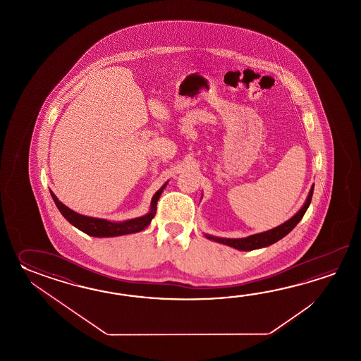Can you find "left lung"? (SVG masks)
Masks as SVG:
<instances>
[{"instance_id": "obj_1", "label": "left lung", "mask_w": 361, "mask_h": 361, "mask_svg": "<svg viewBox=\"0 0 361 361\" xmlns=\"http://www.w3.org/2000/svg\"><path fill=\"white\" fill-rule=\"evenodd\" d=\"M312 193H314V184H312L311 190L308 192V196H307L303 207H300V210L293 215L290 219H288L286 222L277 226V227L272 228V230L264 231V232H261V233H255V235H252V236L243 238H216V236H212V235H207V233H205V238L212 240V241H215V243L223 244V245H228L231 247L238 249V250H243V252H250V250H255V249H261V247L272 245V244L277 243L279 240L285 238L300 222V219L303 218V215H305L307 209H308L310 204H311Z\"/></svg>"}]
</instances>
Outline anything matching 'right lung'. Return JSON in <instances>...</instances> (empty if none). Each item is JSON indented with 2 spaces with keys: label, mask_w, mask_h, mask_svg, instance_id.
<instances>
[{
  "label": "right lung",
  "mask_w": 361,
  "mask_h": 361,
  "mask_svg": "<svg viewBox=\"0 0 361 361\" xmlns=\"http://www.w3.org/2000/svg\"><path fill=\"white\" fill-rule=\"evenodd\" d=\"M166 184L168 182L164 183L161 188L154 193V197L151 200L149 212L147 214L138 216V218L128 219V221H123V222H112V221L102 219V218H92L87 215L78 214L61 202L55 196L54 192L50 191V195L54 200L55 205L59 209L61 215L78 230L82 231L89 236H94V238H115V236H123V235H129V233H137L149 226V223L154 219V214H156L157 201L160 199Z\"/></svg>",
  "instance_id": "1"
}]
</instances>
